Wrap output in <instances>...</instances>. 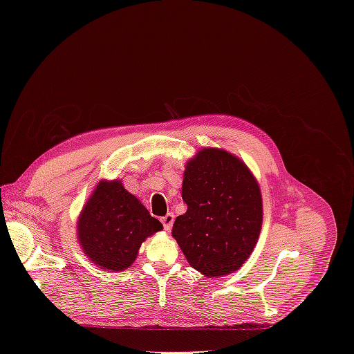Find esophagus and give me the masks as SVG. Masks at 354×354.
Instances as JSON below:
<instances>
[{"label": "esophagus", "instance_id": "obj_1", "mask_svg": "<svg viewBox=\"0 0 354 354\" xmlns=\"http://www.w3.org/2000/svg\"><path fill=\"white\" fill-rule=\"evenodd\" d=\"M160 221H162V224H164V229L167 230V232H169L171 230V227H173V223H174V216L171 212H168L165 217H162L160 218Z\"/></svg>", "mask_w": 354, "mask_h": 354}]
</instances>
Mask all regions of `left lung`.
I'll return each instance as SVG.
<instances>
[{
	"instance_id": "left-lung-1",
	"label": "left lung",
	"mask_w": 354,
	"mask_h": 354,
	"mask_svg": "<svg viewBox=\"0 0 354 354\" xmlns=\"http://www.w3.org/2000/svg\"><path fill=\"white\" fill-rule=\"evenodd\" d=\"M181 198L187 211L176 218L171 234L187 263L205 277L239 270L263 224L261 190L252 171L224 149H199L186 162Z\"/></svg>"
}]
</instances>
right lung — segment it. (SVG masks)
<instances>
[{
	"label": "right lung",
	"instance_id": "right-lung-1",
	"mask_svg": "<svg viewBox=\"0 0 354 354\" xmlns=\"http://www.w3.org/2000/svg\"><path fill=\"white\" fill-rule=\"evenodd\" d=\"M162 230V223L128 192L120 178L100 180L82 207L77 239L85 257L106 272H122L142 243Z\"/></svg>",
	"mask_w": 354,
	"mask_h": 354
}]
</instances>
